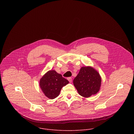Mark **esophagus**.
I'll return each instance as SVG.
<instances>
[{
  "label": "esophagus",
  "instance_id": "esophagus-1",
  "mask_svg": "<svg viewBox=\"0 0 134 134\" xmlns=\"http://www.w3.org/2000/svg\"><path fill=\"white\" fill-rule=\"evenodd\" d=\"M68 80L70 82H72V79L71 77H69V78H68Z\"/></svg>",
  "mask_w": 134,
  "mask_h": 134
}]
</instances>
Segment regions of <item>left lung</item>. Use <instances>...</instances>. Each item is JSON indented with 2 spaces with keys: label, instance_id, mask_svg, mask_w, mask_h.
<instances>
[{
  "label": "left lung",
  "instance_id": "1",
  "mask_svg": "<svg viewBox=\"0 0 134 134\" xmlns=\"http://www.w3.org/2000/svg\"><path fill=\"white\" fill-rule=\"evenodd\" d=\"M101 83L102 78L99 73L90 66L81 67L73 80L74 86L79 94L86 98L98 93Z\"/></svg>",
  "mask_w": 134,
  "mask_h": 134
}]
</instances>
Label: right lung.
<instances>
[{"instance_id": "obj_1", "label": "right lung", "mask_w": 134, "mask_h": 134, "mask_svg": "<svg viewBox=\"0 0 134 134\" xmlns=\"http://www.w3.org/2000/svg\"><path fill=\"white\" fill-rule=\"evenodd\" d=\"M69 83L67 79L56 71L49 70L40 79L39 85L44 95L53 99L59 95L62 88Z\"/></svg>"}]
</instances>
